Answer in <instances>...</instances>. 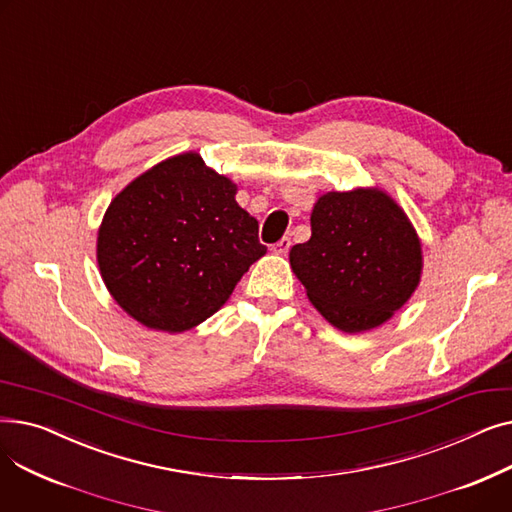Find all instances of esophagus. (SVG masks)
<instances>
[{"mask_svg":"<svg viewBox=\"0 0 512 512\" xmlns=\"http://www.w3.org/2000/svg\"><path fill=\"white\" fill-rule=\"evenodd\" d=\"M290 245H292L290 236H282V238L276 242V245H272V251L278 253V255H286V253L290 251Z\"/></svg>","mask_w":512,"mask_h":512,"instance_id":"esophagus-1","label":"esophagus"}]
</instances>
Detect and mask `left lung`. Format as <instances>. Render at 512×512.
<instances>
[{
	"mask_svg": "<svg viewBox=\"0 0 512 512\" xmlns=\"http://www.w3.org/2000/svg\"><path fill=\"white\" fill-rule=\"evenodd\" d=\"M290 265L330 324L363 332L409 301L421 276V245L388 195L357 188L319 197L311 238L290 249Z\"/></svg>",
	"mask_w": 512,
	"mask_h": 512,
	"instance_id": "obj_1",
	"label": "left lung"
}]
</instances>
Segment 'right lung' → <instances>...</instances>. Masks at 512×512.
<instances>
[{"label": "right lung", "instance_id": "1", "mask_svg": "<svg viewBox=\"0 0 512 512\" xmlns=\"http://www.w3.org/2000/svg\"><path fill=\"white\" fill-rule=\"evenodd\" d=\"M236 186L197 153L161 161L107 207L97 261L107 290L143 326L184 332L218 311L265 255Z\"/></svg>", "mask_w": 512, "mask_h": 512}]
</instances>
